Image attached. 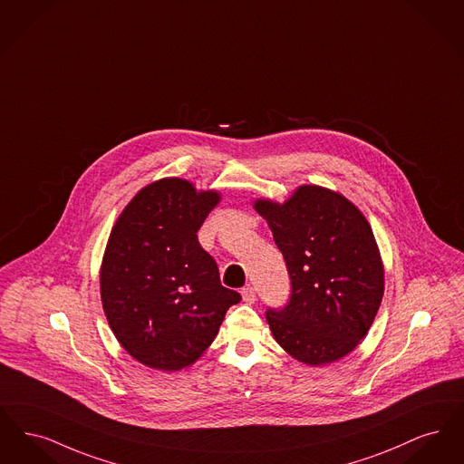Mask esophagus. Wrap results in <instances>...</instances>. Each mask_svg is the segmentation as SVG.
Wrapping results in <instances>:
<instances>
[{"instance_id":"esophagus-1","label":"esophagus","mask_w":464,"mask_h":464,"mask_svg":"<svg viewBox=\"0 0 464 464\" xmlns=\"http://www.w3.org/2000/svg\"><path fill=\"white\" fill-rule=\"evenodd\" d=\"M242 300L246 303H255L256 302V291H255V287H251V285H246L244 289L241 291Z\"/></svg>"}]
</instances>
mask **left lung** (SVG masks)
Instances as JSON below:
<instances>
[{
    "label": "left lung",
    "mask_w": 464,
    "mask_h": 464,
    "mask_svg": "<svg viewBox=\"0 0 464 464\" xmlns=\"http://www.w3.org/2000/svg\"><path fill=\"white\" fill-rule=\"evenodd\" d=\"M291 279L289 303L266 310L276 342L308 365L334 362L367 334L382 304L380 249L361 209L342 194L302 185L287 201L256 199Z\"/></svg>",
    "instance_id": "8db88e82"
}]
</instances>
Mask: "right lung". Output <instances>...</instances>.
Here are the masks:
<instances>
[{
  "mask_svg": "<svg viewBox=\"0 0 464 464\" xmlns=\"http://www.w3.org/2000/svg\"><path fill=\"white\" fill-rule=\"evenodd\" d=\"M220 202L215 190L162 179L122 209L105 247L102 304L122 348L139 362L180 371L218 334L227 310L241 302L220 283L198 230Z\"/></svg>",
  "mask_w": 464,
  "mask_h": 464,
  "instance_id": "1",
  "label": "right lung"
}]
</instances>
